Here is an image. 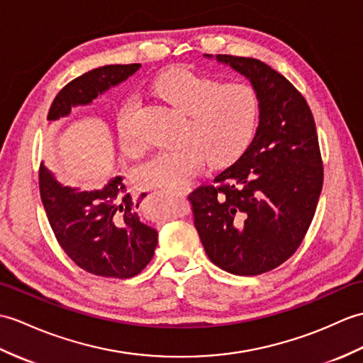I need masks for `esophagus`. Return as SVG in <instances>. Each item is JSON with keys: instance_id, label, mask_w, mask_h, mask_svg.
Masks as SVG:
<instances>
[{"instance_id": "34e87169", "label": "esophagus", "mask_w": 363, "mask_h": 363, "mask_svg": "<svg viewBox=\"0 0 363 363\" xmlns=\"http://www.w3.org/2000/svg\"><path fill=\"white\" fill-rule=\"evenodd\" d=\"M173 191L176 193V195L182 196V195H187V193H189V189H187V187H181V189H174Z\"/></svg>"}]
</instances>
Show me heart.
Instances as JSON below:
<instances>
[{"mask_svg":"<svg viewBox=\"0 0 363 363\" xmlns=\"http://www.w3.org/2000/svg\"><path fill=\"white\" fill-rule=\"evenodd\" d=\"M153 92L185 116L182 145L157 151L139 165L136 178L145 189H179L204 164L227 165L237 161L254 140L259 122V100L246 82L221 83L212 75L176 67L153 82ZM139 102H125L117 117L121 147L136 156L142 142L136 131Z\"/></svg>","mask_w":363,"mask_h":363,"instance_id":"b5f03b06","label":"heart"}]
</instances>
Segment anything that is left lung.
<instances>
[{
  "mask_svg": "<svg viewBox=\"0 0 363 363\" xmlns=\"http://www.w3.org/2000/svg\"><path fill=\"white\" fill-rule=\"evenodd\" d=\"M216 60L250 80L259 125L238 161L189 201L210 261L235 275H259L296 254L313 223L323 187L315 122L306 99L271 66L223 54Z\"/></svg>",
  "mask_w": 363,
  "mask_h": 363,
  "instance_id": "1",
  "label": "left lung"
}]
</instances>
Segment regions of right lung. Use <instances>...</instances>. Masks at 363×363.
<instances>
[{"label": "right lung", "mask_w": 363, "mask_h": 363, "mask_svg": "<svg viewBox=\"0 0 363 363\" xmlns=\"http://www.w3.org/2000/svg\"><path fill=\"white\" fill-rule=\"evenodd\" d=\"M139 67V63L108 65L74 79L55 96L48 119L55 121L69 114L71 106L92 102ZM38 174L49 224L75 264L89 274L122 280L147 267L155 255L157 232L143 224L136 212L145 193L133 198L122 176H116L102 190L82 191L58 184L43 165Z\"/></svg>", "instance_id": "obj_1"}]
</instances>
